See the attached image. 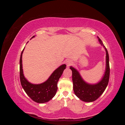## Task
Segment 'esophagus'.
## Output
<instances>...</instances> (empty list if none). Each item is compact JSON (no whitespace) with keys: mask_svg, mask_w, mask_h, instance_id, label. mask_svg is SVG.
Listing matches in <instances>:
<instances>
[{"mask_svg":"<svg viewBox=\"0 0 125 125\" xmlns=\"http://www.w3.org/2000/svg\"><path fill=\"white\" fill-rule=\"evenodd\" d=\"M66 65H67V67H69L70 66L72 63H73V62H72L71 60H67L66 61Z\"/></svg>","mask_w":125,"mask_h":125,"instance_id":"obj_1","label":"esophagus"}]
</instances>
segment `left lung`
Returning <instances> with one entry per match:
<instances>
[{"mask_svg": "<svg viewBox=\"0 0 125 125\" xmlns=\"http://www.w3.org/2000/svg\"><path fill=\"white\" fill-rule=\"evenodd\" d=\"M98 39L100 43L104 47L106 51V69L102 80L96 84L87 83L83 80L80 73L76 69L72 66L70 67V69L72 70L73 91L75 95L81 100L85 102H92L97 100L104 92L109 81L110 69L108 53L101 40L99 37Z\"/></svg>", "mask_w": 125, "mask_h": 125, "instance_id": "obj_1", "label": "left lung"}]
</instances>
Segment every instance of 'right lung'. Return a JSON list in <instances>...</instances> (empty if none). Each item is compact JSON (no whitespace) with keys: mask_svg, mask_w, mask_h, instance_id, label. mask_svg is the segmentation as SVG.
Returning <instances> with one entry per match:
<instances>
[{"mask_svg":"<svg viewBox=\"0 0 125 125\" xmlns=\"http://www.w3.org/2000/svg\"><path fill=\"white\" fill-rule=\"evenodd\" d=\"M35 36H33V38ZM24 48L22 51L20 59V79L21 84L24 91L31 99L36 103H44L50 101L57 91V83L62 75L66 65L63 64L57 68L47 80L39 84H34L29 82L24 77L22 69V56Z\"/></svg>","mask_w":125,"mask_h":125,"instance_id":"1","label":"right lung"}]
</instances>
